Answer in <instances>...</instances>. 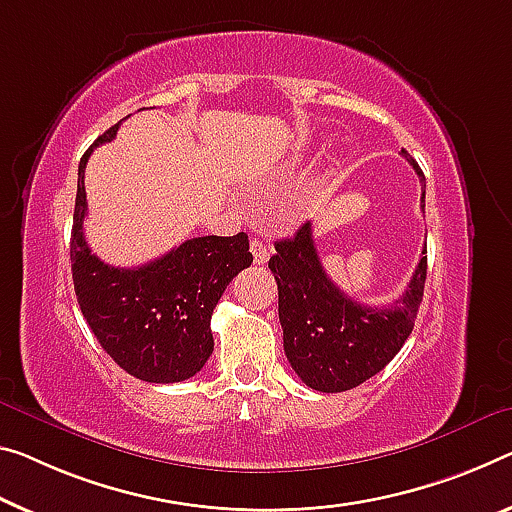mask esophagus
Returning <instances> with one entry per match:
<instances>
[{
	"mask_svg": "<svg viewBox=\"0 0 512 512\" xmlns=\"http://www.w3.org/2000/svg\"><path fill=\"white\" fill-rule=\"evenodd\" d=\"M251 254H254L256 265H263V263H267V258H270V247H267L261 240H251Z\"/></svg>",
	"mask_w": 512,
	"mask_h": 512,
	"instance_id": "34e87169",
	"label": "esophagus"
}]
</instances>
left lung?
<instances>
[{
  "label": "left lung",
  "mask_w": 512,
  "mask_h": 512,
  "mask_svg": "<svg viewBox=\"0 0 512 512\" xmlns=\"http://www.w3.org/2000/svg\"><path fill=\"white\" fill-rule=\"evenodd\" d=\"M400 153L416 169L410 153L405 148ZM421 201L426 208V190ZM274 249L267 267L279 286L283 350L300 380L316 391L338 393L380 373L414 329L426 286V251L405 293L391 306L375 309L355 302L327 277L313 245L311 222L293 238L274 242Z\"/></svg>",
  "instance_id": "1"
}]
</instances>
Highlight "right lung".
Segmentation results:
<instances>
[{
    "instance_id": "1",
    "label": "right lung",
    "mask_w": 512,
    "mask_h": 512,
    "mask_svg": "<svg viewBox=\"0 0 512 512\" xmlns=\"http://www.w3.org/2000/svg\"><path fill=\"white\" fill-rule=\"evenodd\" d=\"M119 125L96 139L77 169L70 263L77 304L102 350L137 380L171 384L196 375L212 355V311L240 270L251 265L247 233L185 240L141 267H114L84 240V169L93 148L112 141Z\"/></svg>"
}]
</instances>
